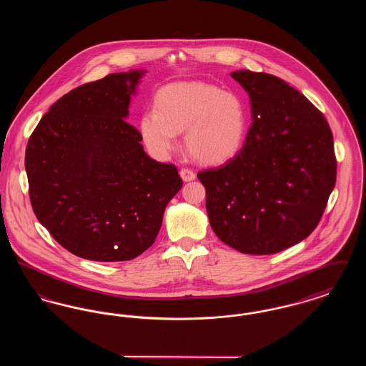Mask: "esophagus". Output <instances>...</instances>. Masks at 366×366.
Segmentation results:
<instances>
[{
	"mask_svg": "<svg viewBox=\"0 0 366 366\" xmlns=\"http://www.w3.org/2000/svg\"><path fill=\"white\" fill-rule=\"evenodd\" d=\"M179 175H181V178H182L185 182L194 179V177H196V174L192 172L191 169H181V170H179Z\"/></svg>",
	"mask_w": 366,
	"mask_h": 366,
	"instance_id": "obj_1",
	"label": "esophagus"
}]
</instances>
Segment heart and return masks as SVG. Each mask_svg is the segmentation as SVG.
Here are the masks:
<instances>
[{
  "instance_id": "heart-1",
  "label": "heart",
  "mask_w": 366,
  "mask_h": 366,
  "mask_svg": "<svg viewBox=\"0 0 366 366\" xmlns=\"http://www.w3.org/2000/svg\"><path fill=\"white\" fill-rule=\"evenodd\" d=\"M243 100L206 82H178L162 87L155 111L139 119V134L148 151L159 159L177 148V133L184 132V145L197 163L215 166L234 157L247 133Z\"/></svg>"
}]
</instances>
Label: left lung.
<instances>
[{
  "mask_svg": "<svg viewBox=\"0 0 366 366\" xmlns=\"http://www.w3.org/2000/svg\"><path fill=\"white\" fill-rule=\"evenodd\" d=\"M251 100L243 148L197 173L209 224L221 242L267 255L305 240L318 225L336 182L331 127L322 112L285 81L232 72Z\"/></svg>",
  "mask_w": 366,
  "mask_h": 366,
  "instance_id": "8db88e82",
  "label": "left lung"
}]
</instances>
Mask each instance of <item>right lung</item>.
Here are the masks:
<instances>
[{"label": "right lung", "mask_w": 366, "mask_h": 366, "mask_svg": "<svg viewBox=\"0 0 366 366\" xmlns=\"http://www.w3.org/2000/svg\"><path fill=\"white\" fill-rule=\"evenodd\" d=\"M142 72L109 74L75 87L29 139L26 172L38 221L71 254L130 261L157 239L181 189L174 164L151 159L126 121Z\"/></svg>", "instance_id": "add662e5"}]
</instances>
